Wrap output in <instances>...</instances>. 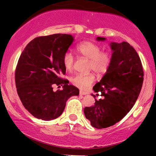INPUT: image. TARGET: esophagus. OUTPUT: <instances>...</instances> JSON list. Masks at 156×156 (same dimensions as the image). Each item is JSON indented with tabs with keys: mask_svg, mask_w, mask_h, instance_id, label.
I'll use <instances>...</instances> for the list:
<instances>
[{
	"mask_svg": "<svg viewBox=\"0 0 156 156\" xmlns=\"http://www.w3.org/2000/svg\"><path fill=\"white\" fill-rule=\"evenodd\" d=\"M79 94H80V95H86V94H87V93L84 92L83 91H81V90H80V92H79Z\"/></svg>",
	"mask_w": 156,
	"mask_h": 156,
	"instance_id": "esophagus-1",
	"label": "esophagus"
}]
</instances>
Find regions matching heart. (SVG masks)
<instances>
[{
	"instance_id": "1",
	"label": "heart",
	"mask_w": 156,
	"mask_h": 156,
	"mask_svg": "<svg viewBox=\"0 0 156 156\" xmlns=\"http://www.w3.org/2000/svg\"><path fill=\"white\" fill-rule=\"evenodd\" d=\"M77 51L83 58L89 60V69L93 70L98 75L104 74L108 70L112 63V56L110 52L101 51L99 44L92 42H83L77 47ZM75 63V58L73 53L67 51L63 55V64L67 70H71ZM94 81V76L89 74H76L71 78V82L74 86L81 89H88Z\"/></svg>"
}]
</instances>
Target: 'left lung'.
<instances>
[{"label": "left lung", "mask_w": 156, "mask_h": 156, "mask_svg": "<svg viewBox=\"0 0 156 156\" xmlns=\"http://www.w3.org/2000/svg\"><path fill=\"white\" fill-rule=\"evenodd\" d=\"M105 39L97 38L98 41ZM110 44L113 51L112 63L101 81L93 87L103 98L95 99L94 105L84 108L86 118L98 129L112 126L130 112L139 95L144 80L142 64L135 49L126 42Z\"/></svg>", "instance_id": "obj_1"}]
</instances>
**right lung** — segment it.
I'll return each instance as SVG.
<instances>
[{"instance_id":"1","label":"right lung","mask_w":156,"mask_h":156,"mask_svg":"<svg viewBox=\"0 0 156 156\" xmlns=\"http://www.w3.org/2000/svg\"><path fill=\"white\" fill-rule=\"evenodd\" d=\"M73 42L70 34H55L34 39L22 52L15 69L17 92L23 106L43 120L58 117L70 97L79 89L62 78L66 73L63 55ZM54 85L63 89L53 91Z\"/></svg>"}]
</instances>
